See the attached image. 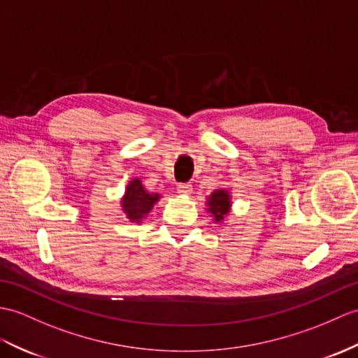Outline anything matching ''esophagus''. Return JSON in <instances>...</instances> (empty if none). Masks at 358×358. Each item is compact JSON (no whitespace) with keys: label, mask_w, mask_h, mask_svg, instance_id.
Wrapping results in <instances>:
<instances>
[{"label":"esophagus","mask_w":358,"mask_h":358,"mask_svg":"<svg viewBox=\"0 0 358 358\" xmlns=\"http://www.w3.org/2000/svg\"><path fill=\"white\" fill-rule=\"evenodd\" d=\"M177 190L180 195H190L192 194V186L187 185V182H182V185L177 186Z\"/></svg>","instance_id":"obj_1"}]
</instances>
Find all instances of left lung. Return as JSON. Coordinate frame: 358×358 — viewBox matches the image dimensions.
<instances>
[{"mask_svg":"<svg viewBox=\"0 0 358 358\" xmlns=\"http://www.w3.org/2000/svg\"><path fill=\"white\" fill-rule=\"evenodd\" d=\"M231 210V194L229 189H217L206 196V212L215 224H224Z\"/></svg>","mask_w":358,"mask_h":358,"instance_id":"left-lung-1","label":"left lung"}]
</instances>
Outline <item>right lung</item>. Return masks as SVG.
Wrapping results in <instances>:
<instances>
[{"mask_svg": "<svg viewBox=\"0 0 358 358\" xmlns=\"http://www.w3.org/2000/svg\"><path fill=\"white\" fill-rule=\"evenodd\" d=\"M162 195L157 192H148L145 186L141 185L140 178H132L128 181L127 187H124V194L120 198V207L122 212L127 215V218L131 222L140 224L146 220V217L154 206L160 201Z\"/></svg>", "mask_w": 358, "mask_h": 358, "instance_id": "1", "label": "right lung"}]
</instances>
